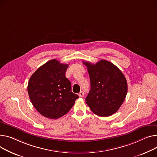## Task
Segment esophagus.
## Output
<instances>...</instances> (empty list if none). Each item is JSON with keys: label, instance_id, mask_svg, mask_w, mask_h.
<instances>
[{"label": "esophagus", "instance_id": "esophagus-1", "mask_svg": "<svg viewBox=\"0 0 157 157\" xmlns=\"http://www.w3.org/2000/svg\"><path fill=\"white\" fill-rule=\"evenodd\" d=\"M78 95L79 97H82L83 95H84V93H83V91H80L78 94Z\"/></svg>", "mask_w": 157, "mask_h": 157}]
</instances>
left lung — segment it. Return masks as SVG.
I'll return each instance as SVG.
<instances>
[{"label":"left lung","mask_w":157,"mask_h":157,"mask_svg":"<svg viewBox=\"0 0 157 157\" xmlns=\"http://www.w3.org/2000/svg\"><path fill=\"white\" fill-rule=\"evenodd\" d=\"M90 75L91 89L86 103L97 116L108 117L116 113L126 98L128 83L121 70L106 60L95 64L83 62Z\"/></svg>","instance_id":"obj_1"}]
</instances>
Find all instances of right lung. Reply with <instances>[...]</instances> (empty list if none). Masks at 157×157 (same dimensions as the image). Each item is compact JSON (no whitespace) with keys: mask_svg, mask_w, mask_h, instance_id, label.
<instances>
[{"mask_svg":"<svg viewBox=\"0 0 157 157\" xmlns=\"http://www.w3.org/2000/svg\"><path fill=\"white\" fill-rule=\"evenodd\" d=\"M68 66L52 59L40 67L29 78V99L36 110L47 118L56 119L64 116L79 97L71 91V83L66 77Z\"/></svg>","mask_w":157,"mask_h":157,"instance_id":"obj_1","label":"right lung"}]
</instances>
